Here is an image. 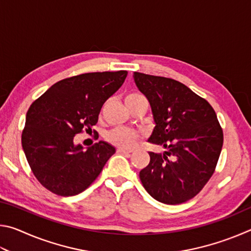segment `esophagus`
<instances>
[{
	"mask_svg": "<svg viewBox=\"0 0 251 251\" xmlns=\"http://www.w3.org/2000/svg\"><path fill=\"white\" fill-rule=\"evenodd\" d=\"M117 152H120V154H130V151H126V150H122V148H118L117 150Z\"/></svg>",
	"mask_w": 251,
	"mask_h": 251,
	"instance_id": "34e87169",
	"label": "esophagus"
}]
</instances>
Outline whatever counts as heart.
<instances>
[{
    "instance_id": "b5f03b06",
    "label": "heart",
    "mask_w": 251,
    "mask_h": 251,
    "mask_svg": "<svg viewBox=\"0 0 251 251\" xmlns=\"http://www.w3.org/2000/svg\"><path fill=\"white\" fill-rule=\"evenodd\" d=\"M143 97L144 96L141 93L131 92L125 97L126 105L133 103V101L139 99H143ZM139 139H141V135L137 131L129 128H114L106 134V141L109 144L126 151L134 148L136 144L139 142Z\"/></svg>"
}]
</instances>
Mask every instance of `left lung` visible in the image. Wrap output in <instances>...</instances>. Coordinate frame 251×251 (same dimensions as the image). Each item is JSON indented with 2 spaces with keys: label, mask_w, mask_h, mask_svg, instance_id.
Listing matches in <instances>:
<instances>
[{
  "label": "left lung",
  "mask_w": 251,
  "mask_h": 251,
  "mask_svg": "<svg viewBox=\"0 0 251 251\" xmlns=\"http://www.w3.org/2000/svg\"><path fill=\"white\" fill-rule=\"evenodd\" d=\"M134 79L150 100L156 123L150 143L167 148L165 154L148 152L151 161L139 178L156 201L185 202L201 192L217 166L224 143L217 115L178 80L138 72Z\"/></svg>",
  "instance_id": "left-lung-1"
}]
</instances>
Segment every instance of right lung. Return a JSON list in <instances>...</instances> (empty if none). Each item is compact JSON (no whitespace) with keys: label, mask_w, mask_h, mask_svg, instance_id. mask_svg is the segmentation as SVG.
Segmentation results:
<instances>
[{"label":"right lung","mask_w":251,"mask_h":251,"mask_svg":"<svg viewBox=\"0 0 251 251\" xmlns=\"http://www.w3.org/2000/svg\"><path fill=\"white\" fill-rule=\"evenodd\" d=\"M126 76L127 71L72 76L55 83L29 106L22 147L34 176L50 193L67 197L84 192L115 154L105 142L84 151L74 145V137L92 131L101 106Z\"/></svg>","instance_id":"right-lung-1"}]
</instances>
